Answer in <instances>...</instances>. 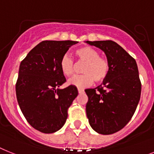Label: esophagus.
<instances>
[{
    "instance_id": "obj_1",
    "label": "esophagus",
    "mask_w": 154,
    "mask_h": 154,
    "mask_svg": "<svg viewBox=\"0 0 154 154\" xmlns=\"http://www.w3.org/2000/svg\"><path fill=\"white\" fill-rule=\"evenodd\" d=\"M77 90H78V92H79L80 94H81V93H83V92H84V90H83V89L78 88V89H77Z\"/></svg>"
}]
</instances>
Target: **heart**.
I'll list each match as a JSON object with an SVG mask.
<instances>
[{
  "mask_svg": "<svg viewBox=\"0 0 154 154\" xmlns=\"http://www.w3.org/2000/svg\"><path fill=\"white\" fill-rule=\"evenodd\" d=\"M75 55L80 60L85 62L82 69L84 74L70 78L68 84L82 88L88 87L93 81L101 82L106 79L109 71V63L104 58L99 57V53L89 46L80 48L75 51ZM60 69L63 75L70 77L74 73L73 62L68 55H64L60 61Z\"/></svg>",
  "mask_w": 154,
  "mask_h": 154,
  "instance_id": "b5f03b06",
  "label": "heart"
}]
</instances>
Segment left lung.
Returning <instances> with one entry per match:
<instances>
[{"label":"left lung","instance_id":"1","mask_svg":"<svg viewBox=\"0 0 154 154\" xmlns=\"http://www.w3.org/2000/svg\"><path fill=\"white\" fill-rule=\"evenodd\" d=\"M105 53L109 73L95 88L85 91L88 97L86 113L94 131L110 135L123 128L132 117L141 95L135 60L113 41H85Z\"/></svg>","mask_w":154,"mask_h":154}]
</instances>
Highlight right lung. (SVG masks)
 I'll return each instance as SVG.
<instances>
[{
    "instance_id": "add662e5",
    "label": "right lung",
    "mask_w": 154,
    "mask_h": 154,
    "mask_svg": "<svg viewBox=\"0 0 154 154\" xmlns=\"http://www.w3.org/2000/svg\"><path fill=\"white\" fill-rule=\"evenodd\" d=\"M73 41H45L29 51L20 63L15 86L19 106L28 123L43 133L59 131L67 109L78 95L77 87L59 88L66 82L60 61Z\"/></svg>"
}]
</instances>
